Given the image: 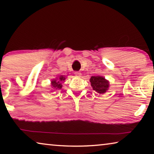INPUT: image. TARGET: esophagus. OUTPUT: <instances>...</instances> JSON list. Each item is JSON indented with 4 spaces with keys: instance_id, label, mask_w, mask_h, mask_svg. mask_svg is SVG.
<instances>
[{
    "instance_id": "obj_1",
    "label": "esophagus",
    "mask_w": 154,
    "mask_h": 154,
    "mask_svg": "<svg viewBox=\"0 0 154 154\" xmlns=\"http://www.w3.org/2000/svg\"><path fill=\"white\" fill-rule=\"evenodd\" d=\"M75 75L76 77H81L82 73H81V72L79 71H76V72H75Z\"/></svg>"
}]
</instances>
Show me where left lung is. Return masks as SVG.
<instances>
[{
    "label": "left lung",
    "mask_w": 154,
    "mask_h": 154,
    "mask_svg": "<svg viewBox=\"0 0 154 154\" xmlns=\"http://www.w3.org/2000/svg\"><path fill=\"white\" fill-rule=\"evenodd\" d=\"M91 86L93 90L99 94H104L108 90L109 87V81L101 76H92L90 79Z\"/></svg>",
    "instance_id": "obj_1"
}]
</instances>
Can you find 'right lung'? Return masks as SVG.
Listing matches in <instances>:
<instances>
[{
    "mask_svg": "<svg viewBox=\"0 0 154 154\" xmlns=\"http://www.w3.org/2000/svg\"><path fill=\"white\" fill-rule=\"evenodd\" d=\"M65 79H66L65 77L63 76V75H61V76L59 77V78H57L56 79L52 80L51 82L52 88H54V89L55 90L61 89L62 87V83L63 82Z\"/></svg>",
    "mask_w": 154,
    "mask_h": 154,
    "instance_id": "obj_1",
    "label": "right lung"
}]
</instances>
